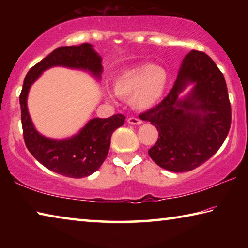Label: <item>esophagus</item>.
<instances>
[{"instance_id":"1","label":"esophagus","mask_w":248,"mask_h":248,"mask_svg":"<svg viewBox=\"0 0 248 248\" xmlns=\"http://www.w3.org/2000/svg\"><path fill=\"white\" fill-rule=\"evenodd\" d=\"M128 124L137 125V124H141L142 121L140 119H138V118H134V117H131V118L128 119Z\"/></svg>"}]
</instances>
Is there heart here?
I'll list each match as a JSON object with an SVG mask.
<instances>
[{"instance_id": "1", "label": "heart", "mask_w": 248, "mask_h": 248, "mask_svg": "<svg viewBox=\"0 0 248 248\" xmlns=\"http://www.w3.org/2000/svg\"><path fill=\"white\" fill-rule=\"evenodd\" d=\"M169 72L161 65L140 63L124 69L112 82L115 93L129 98V104L137 110H148L156 105L165 93Z\"/></svg>"}]
</instances>
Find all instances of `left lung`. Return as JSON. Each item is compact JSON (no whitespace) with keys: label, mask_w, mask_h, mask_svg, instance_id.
Masks as SVG:
<instances>
[{"label":"left lung","mask_w":248,"mask_h":248,"mask_svg":"<svg viewBox=\"0 0 248 248\" xmlns=\"http://www.w3.org/2000/svg\"><path fill=\"white\" fill-rule=\"evenodd\" d=\"M140 118L158 131L149 150L158 166L175 173L196 169L221 148L229 133L231 105L223 74L209 56L192 50L179 66L173 90Z\"/></svg>","instance_id":"left-lung-1"}]
</instances>
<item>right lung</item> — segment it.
I'll return each instance as SVG.
<instances>
[{
	"mask_svg": "<svg viewBox=\"0 0 248 248\" xmlns=\"http://www.w3.org/2000/svg\"><path fill=\"white\" fill-rule=\"evenodd\" d=\"M103 59L94 46L60 47L28 71L19 96L25 144L31 155L48 170L72 178H83L97 170L106 158L111 134L124 124V115L91 119L78 133L64 139H53L38 132L33 125L27 106L29 90L45 71L54 66L79 70L99 82L104 68Z\"/></svg>",
	"mask_w": 248,
	"mask_h": 248,
	"instance_id": "add662e5",
	"label": "right lung"
}]
</instances>
